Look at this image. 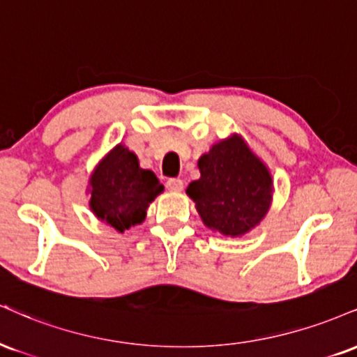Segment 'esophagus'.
Instances as JSON below:
<instances>
[{
  "label": "esophagus",
  "mask_w": 357,
  "mask_h": 357,
  "mask_svg": "<svg viewBox=\"0 0 357 357\" xmlns=\"http://www.w3.org/2000/svg\"><path fill=\"white\" fill-rule=\"evenodd\" d=\"M166 188L169 191H173V192H181L183 188H184V183L181 181V179L171 178V179H167V181H166Z\"/></svg>",
  "instance_id": "esophagus-1"
}]
</instances>
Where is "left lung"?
<instances>
[{
	"label": "left lung",
	"instance_id": "obj_1",
	"mask_svg": "<svg viewBox=\"0 0 357 357\" xmlns=\"http://www.w3.org/2000/svg\"><path fill=\"white\" fill-rule=\"evenodd\" d=\"M197 167L199 179L190 183L186 195L206 227L241 238L264 220L273 203V176L241 135L214 143Z\"/></svg>",
	"mask_w": 357,
	"mask_h": 357
}]
</instances>
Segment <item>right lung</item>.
Masks as SVG:
<instances>
[{"mask_svg":"<svg viewBox=\"0 0 357 357\" xmlns=\"http://www.w3.org/2000/svg\"><path fill=\"white\" fill-rule=\"evenodd\" d=\"M165 191L153 171L143 169L139 160L123 143L116 144L94 166L88 181L89 209L98 221L124 233L141 225L149 203Z\"/></svg>","mask_w":357,"mask_h":357,"instance_id":"1","label":"right lung"}]
</instances>
